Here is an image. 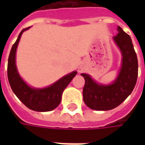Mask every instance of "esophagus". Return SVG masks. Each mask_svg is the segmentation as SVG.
Listing matches in <instances>:
<instances>
[{"label": "esophagus", "instance_id": "obj_1", "mask_svg": "<svg viewBox=\"0 0 145 145\" xmlns=\"http://www.w3.org/2000/svg\"><path fill=\"white\" fill-rule=\"evenodd\" d=\"M79 71H80V72H81V71H82V69H81V68H80V69H79Z\"/></svg>", "mask_w": 145, "mask_h": 145}]
</instances>
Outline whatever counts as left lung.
Listing matches in <instances>:
<instances>
[{
    "label": "left lung",
    "mask_w": 145,
    "mask_h": 145,
    "mask_svg": "<svg viewBox=\"0 0 145 145\" xmlns=\"http://www.w3.org/2000/svg\"><path fill=\"white\" fill-rule=\"evenodd\" d=\"M113 40L122 54V65L117 78L111 85L99 84L87 74H81L85 83L83 99L86 106L95 110H110L117 107L131 95L136 85L138 63L131 36L118 26Z\"/></svg>",
    "instance_id": "obj_1"
}]
</instances>
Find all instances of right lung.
I'll return each mask as SVG.
<instances>
[{"label": "right lung", "mask_w": 145, "mask_h": 145, "mask_svg": "<svg viewBox=\"0 0 145 145\" xmlns=\"http://www.w3.org/2000/svg\"><path fill=\"white\" fill-rule=\"evenodd\" d=\"M29 28L28 27L22 30L17 40L12 46L8 57V82L13 92L25 106L37 112H47L59 106L63 90L77 74V71H73L67 75L63 76L46 88H34L27 85L18 72L15 64V54L22 34Z\"/></svg>", "instance_id": "right-lung-1"}]
</instances>
